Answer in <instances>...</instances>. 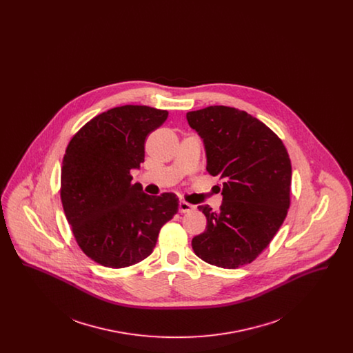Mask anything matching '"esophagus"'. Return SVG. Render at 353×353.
Wrapping results in <instances>:
<instances>
[{"instance_id": "esophagus-1", "label": "esophagus", "mask_w": 353, "mask_h": 353, "mask_svg": "<svg viewBox=\"0 0 353 353\" xmlns=\"http://www.w3.org/2000/svg\"><path fill=\"white\" fill-rule=\"evenodd\" d=\"M193 209H194V206L190 205V203H188V202L180 201V203H179V212H180V213H189V212H192Z\"/></svg>"}]
</instances>
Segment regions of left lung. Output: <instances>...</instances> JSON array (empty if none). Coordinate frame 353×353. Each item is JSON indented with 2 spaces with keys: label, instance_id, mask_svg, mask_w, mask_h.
<instances>
[{
  "label": "left lung",
  "instance_id": "1",
  "mask_svg": "<svg viewBox=\"0 0 353 353\" xmlns=\"http://www.w3.org/2000/svg\"><path fill=\"white\" fill-rule=\"evenodd\" d=\"M219 176L222 205H200L208 225L192 239L199 258L223 269L252 263L269 246L290 208L291 161L282 140L261 120L226 105L186 114Z\"/></svg>",
  "mask_w": 353,
  "mask_h": 353
}]
</instances>
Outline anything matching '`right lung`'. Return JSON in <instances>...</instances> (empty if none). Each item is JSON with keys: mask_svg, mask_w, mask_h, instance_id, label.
<instances>
[{"mask_svg": "<svg viewBox=\"0 0 353 353\" xmlns=\"http://www.w3.org/2000/svg\"><path fill=\"white\" fill-rule=\"evenodd\" d=\"M168 118L148 105H121L91 119L68 143L61 200L82 252L111 269L136 265L153 252L160 229L179 210L174 193L150 196L132 184L147 136Z\"/></svg>", "mask_w": 353, "mask_h": 353, "instance_id": "obj_1", "label": "right lung"}]
</instances>
